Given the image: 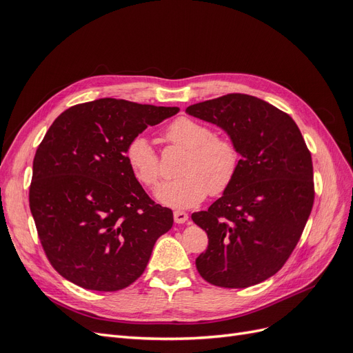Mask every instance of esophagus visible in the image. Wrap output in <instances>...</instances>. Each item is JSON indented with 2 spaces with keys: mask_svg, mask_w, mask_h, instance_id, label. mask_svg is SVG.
Returning a JSON list of instances; mask_svg holds the SVG:
<instances>
[{
  "mask_svg": "<svg viewBox=\"0 0 353 353\" xmlns=\"http://www.w3.org/2000/svg\"><path fill=\"white\" fill-rule=\"evenodd\" d=\"M188 219V213L184 210H175L174 212V221L176 223H184Z\"/></svg>",
  "mask_w": 353,
  "mask_h": 353,
  "instance_id": "obj_1",
  "label": "esophagus"
}]
</instances>
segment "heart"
<instances>
[{"mask_svg": "<svg viewBox=\"0 0 353 353\" xmlns=\"http://www.w3.org/2000/svg\"><path fill=\"white\" fill-rule=\"evenodd\" d=\"M165 137L169 143L187 150V154L178 169L181 176L156 190L160 203L175 209L191 208L209 191L212 194L223 193L236 179L240 153L230 138L213 135L208 125L190 117L175 119L166 128ZM125 160L143 185L154 187L159 183V156L147 137L137 135L128 143Z\"/></svg>", "mask_w": 353, "mask_h": 353, "instance_id": "b5f03b06", "label": "heart"}]
</instances>
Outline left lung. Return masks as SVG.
I'll list each match as a JSON object with an SVG mask.
<instances>
[{"label":"left lung","instance_id":"left-lung-1","mask_svg":"<svg viewBox=\"0 0 353 353\" xmlns=\"http://www.w3.org/2000/svg\"><path fill=\"white\" fill-rule=\"evenodd\" d=\"M185 112L225 131L241 156L222 197L191 215L209 239L197 271L218 287L259 284L283 268L311 215V153L292 117L253 95L227 94Z\"/></svg>","mask_w":353,"mask_h":353}]
</instances>
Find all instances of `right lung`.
<instances>
[{"label": "right lung", "instance_id": "1", "mask_svg": "<svg viewBox=\"0 0 353 353\" xmlns=\"http://www.w3.org/2000/svg\"><path fill=\"white\" fill-rule=\"evenodd\" d=\"M178 112L100 99L73 105L50 126L35 153L29 206L50 263L66 280L116 292L144 272L174 215L147 196L125 148Z\"/></svg>", "mask_w": 353, "mask_h": 353}]
</instances>
